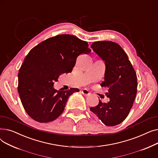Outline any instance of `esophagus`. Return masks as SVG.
<instances>
[{"label": "esophagus", "mask_w": 158, "mask_h": 158, "mask_svg": "<svg viewBox=\"0 0 158 158\" xmlns=\"http://www.w3.org/2000/svg\"><path fill=\"white\" fill-rule=\"evenodd\" d=\"M81 92H82V94H83V95H85V96H88V95H89V94H90L89 91H88V89H82V90H81Z\"/></svg>", "instance_id": "obj_1"}]
</instances>
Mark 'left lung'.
<instances>
[{
  "mask_svg": "<svg viewBox=\"0 0 158 158\" xmlns=\"http://www.w3.org/2000/svg\"><path fill=\"white\" fill-rule=\"evenodd\" d=\"M91 48L104 61L106 70L102 87L107 88V103L99 100L91 107L99 120L107 126H114L126 118L137 93L136 73L122 48L110 41H95Z\"/></svg>",
  "mask_w": 158,
  "mask_h": 158,
  "instance_id": "8db88e82",
  "label": "left lung"
}]
</instances>
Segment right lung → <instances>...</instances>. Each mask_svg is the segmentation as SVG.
I'll return each instance as SVG.
<instances>
[{
	"label": "right lung",
	"mask_w": 158,
	"mask_h": 158,
	"mask_svg": "<svg viewBox=\"0 0 158 158\" xmlns=\"http://www.w3.org/2000/svg\"><path fill=\"white\" fill-rule=\"evenodd\" d=\"M90 52L86 41L70 35L49 38L31 50L19 70L18 92L33 120L47 123L61 114L69 97L79 90L57 91L54 82L61 74L72 72L79 55Z\"/></svg>",
	"instance_id": "add662e5"
}]
</instances>
